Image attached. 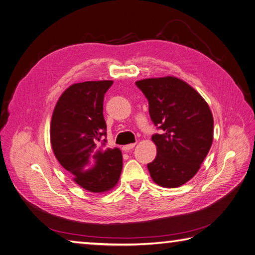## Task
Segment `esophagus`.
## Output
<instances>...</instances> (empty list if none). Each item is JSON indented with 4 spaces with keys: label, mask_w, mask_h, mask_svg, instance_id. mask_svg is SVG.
<instances>
[{
    "label": "esophagus",
    "mask_w": 255,
    "mask_h": 255,
    "mask_svg": "<svg viewBox=\"0 0 255 255\" xmlns=\"http://www.w3.org/2000/svg\"><path fill=\"white\" fill-rule=\"evenodd\" d=\"M135 145H136V143H129V145L124 146L123 149H124L125 151H129V150H131L133 147H135Z\"/></svg>",
    "instance_id": "esophagus-1"
}]
</instances>
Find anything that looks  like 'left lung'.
Returning <instances> with one entry per match:
<instances>
[{"mask_svg": "<svg viewBox=\"0 0 255 255\" xmlns=\"http://www.w3.org/2000/svg\"><path fill=\"white\" fill-rule=\"evenodd\" d=\"M149 105V115L160 133L151 136L157 146L147 165L154 182L178 187L196 175L213 142V115L203 97L176 77L149 78L136 82Z\"/></svg>", "mask_w": 255, "mask_h": 255, "instance_id": "left-lung-1", "label": "left lung"}]
</instances>
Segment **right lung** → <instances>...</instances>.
<instances>
[{"mask_svg":"<svg viewBox=\"0 0 255 255\" xmlns=\"http://www.w3.org/2000/svg\"><path fill=\"white\" fill-rule=\"evenodd\" d=\"M114 81L73 83L60 96L50 127L55 158L73 176V180L92 193L110 191L123 169L119 148L100 146L106 139L104 97Z\"/></svg>","mask_w":255,"mask_h":255,"instance_id":"add662e5","label":"right lung"}]
</instances>
